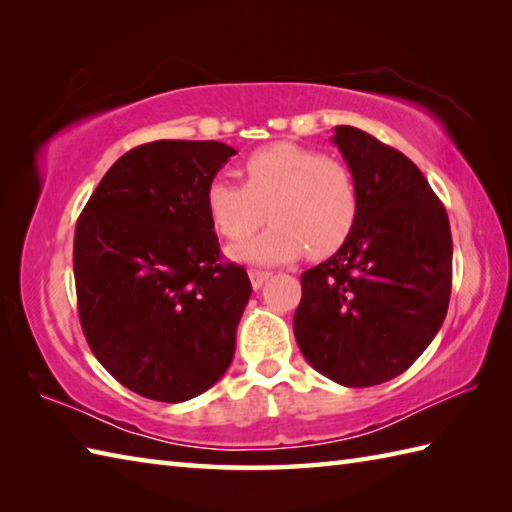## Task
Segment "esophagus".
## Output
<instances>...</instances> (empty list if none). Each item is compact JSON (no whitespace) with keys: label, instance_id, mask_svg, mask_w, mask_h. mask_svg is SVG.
Masks as SVG:
<instances>
[{"label":"esophagus","instance_id":"esophagus-1","mask_svg":"<svg viewBox=\"0 0 512 512\" xmlns=\"http://www.w3.org/2000/svg\"><path fill=\"white\" fill-rule=\"evenodd\" d=\"M248 277H250V284H253V288L259 290L268 281L270 273H266V270H255L253 268V270H248Z\"/></svg>","mask_w":512,"mask_h":512}]
</instances>
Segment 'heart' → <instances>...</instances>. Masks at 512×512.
I'll use <instances>...</instances> for the list:
<instances>
[{
    "label": "heart",
    "instance_id": "b5f03b06",
    "mask_svg": "<svg viewBox=\"0 0 512 512\" xmlns=\"http://www.w3.org/2000/svg\"><path fill=\"white\" fill-rule=\"evenodd\" d=\"M244 184L213 178L204 204L215 231L246 239L264 224L262 235L231 250L237 262L273 266L297 259L308 248L314 259L336 253L361 213L352 171L323 151L295 143L262 147L242 162Z\"/></svg>",
    "mask_w": 512,
    "mask_h": 512
}]
</instances>
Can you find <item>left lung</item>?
I'll use <instances>...</instances> for the list:
<instances>
[{
    "label": "left lung",
    "mask_w": 512,
    "mask_h": 512,
    "mask_svg": "<svg viewBox=\"0 0 512 512\" xmlns=\"http://www.w3.org/2000/svg\"><path fill=\"white\" fill-rule=\"evenodd\" d=\"M332 140L356 180L361 213L350 239L301 275L292 328L317 372L372 387L409 369L447 317L451 226L405 154L350 125Z\"/></svg>",
    "instance_id": "1"
}]
</instances>
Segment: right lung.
Wrapping results in <instances>:
<instances>
[{
  "mask_svg": "<svg viewBox=\"0 0 512 512\" xmlns=\"http://www.w3.org/2000/svg\"><path fill=\"white\" fill-rule=\"evenodd\" d=\"M235 149L156 140L105 173L74 231V284L92 354L118 383L160 402L215 385L235 354L250 299L222 262L204 193Z\"/></svg>",
  "mask_w": 512,
  "mask_h": 512,
  "instance_id": "right-lung-1",
  "label": "right lung"
}]
</instances>
